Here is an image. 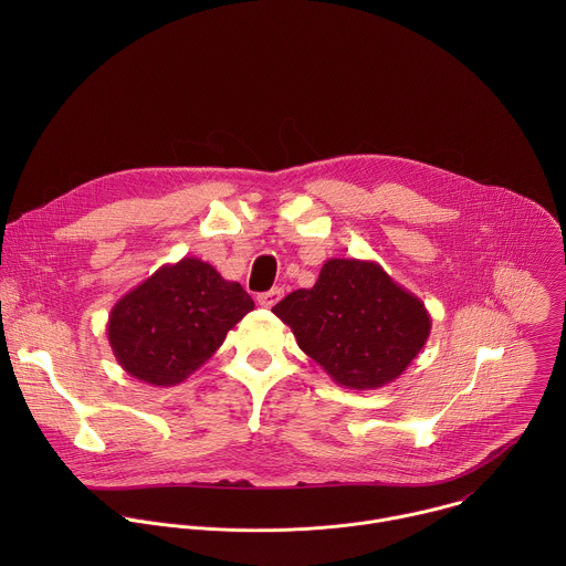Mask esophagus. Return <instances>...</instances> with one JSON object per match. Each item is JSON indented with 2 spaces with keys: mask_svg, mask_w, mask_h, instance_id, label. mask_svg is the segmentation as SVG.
<instances>
[{
  "mask_svg": "<svg viewBox=\"0 0 566 566\" xmlns=\"http://www.w3.org/2000/svg\"><path fill=\"white\" fill-rule=\"evenodd\" d=\"M282 295H284V291H282L280 286H275V289H271V291H266V293H260V295H258V304L271 308V306H275V304L282 300Z\"/></svg>",
  "mask_w": 566,
  "mask_h": 566,
  "instance_id": "esophagus-1",
  "label": "esophagus"
}]
</instances>
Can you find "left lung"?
Segmentation results:
<instances>
[{
    "instance_id": "left-lung-1",
    "label": "left lung",
    "mask_w": 566,
    "mask_h": 566,
    "mask_svg": "<svg viewBox=\"0 0 566 566\" xmlns=\"http://www.w3.org/2000/svg\"><path fill=\"white\" fill-rule=\"evenodd\" d=\"M300 349L347 389L396 380L428 343L426 304L371 260L332 258L311 289L273 306Z\"/></svg>"
}]
</instances>
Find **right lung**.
I'll use <instances>...</instances> for the list:
<instances>
[{"instance_id": "1", "label": "right lung", "mask_w": 566, "mask_h": 566, "mask_svg": "<svg viewBox=\"0 0 566 566\" xmlns=\"http://www.w3.org/2000/svg\"><path fill=\"white\" fill-rule=\"evenodd\" d=\"M255 308L239 282L197 258L164 264L125 293L107 322L118 365L140 382L172 387L195 374Z\"/></svg>"}]
</instances>
